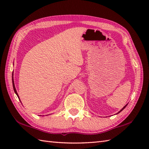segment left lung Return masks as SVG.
Segmentation results:
<instances>
[{"mask_svg": "<svg viewBox=\"0 0 149 149\" xmlns=\"http://www.w3.org/2000/svg\"><path fill=\"white\" fill-rule=\"evenodd\" d=\"M127 105H125V106H124V107H123V108H122V109H121V110H120V111H119V112H118V113H120V112H121V111H122V110H123V109H124V108H125V107H126V106H127Z\"/></svg>", "mask_w": 149, "mask_h": 149, "instance_id": "1", "label": "left lung"}]
</instances>
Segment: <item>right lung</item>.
I'll use <instances>...</instances> for the list:
<instances>
[{
	"mask_svg": "<svg viewBox=\"0 0 149 149\" xmlns=\"http://www.w3.org/2000/svg\"><path fill=\"white\" fill-rule=\"evenodd\" d=\"M13 90H14V91H15V93L17 95V96H18V93H17V90H16V89H15V84H14V81H13Z\"/></svg>",
	"mask_w": 149,
	"mask_h": 149,
	"instance_id": "add662e5",
	"label": "right lung"
}]
</instances>
